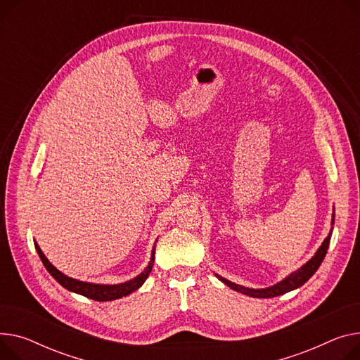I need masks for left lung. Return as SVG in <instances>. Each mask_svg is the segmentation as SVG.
<instances>
[{
  "instance_id": "left-lung-1",
  "label": "left lung",
  "mask_w": 360,
  "mask_h": 360,
  "mask_svg": "<svg viewBox=\"0 0 360 360\" xmlns=\"http://www.w3.org/2000/svg\"><path fill=\"white\" fill-rule=\"evenodd\" d=\"M334 223V212H333V220H331V224ZM331 231H333V227H331ZM331 231L330 234L326 237V240L323 242V245L320 246V249L317 250V253L311 257L305 265L302 268H300L297 272L291 274L290 276H286L283 281L278 282L276 285L274 286H269V288H263V290H252V288H245V286L242 285H237L234 282H230L221 276L217 275V278L224 282L227 286H230L231 290L237 291V292H242L245 295H249V297H253V298H272V297H278V295H282V294H286L290 292L292 290H297L300 288L301 285H304L311 276H313L316 274V271L320 268L321 262L327 253V249H328V245H330V237H331Z\"/></svg>"
}]
</instances>
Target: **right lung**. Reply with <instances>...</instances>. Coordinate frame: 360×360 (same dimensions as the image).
<instances>
[{"instance_id": "1", "label": "right lung", "mask_w": 360, "mask_h": 360, "mask_svg": "<svg viewBox=\"0 0 360 360\" xmlns=\"http://www.w3.org/2000/svg\"><path fill=\"white\" fill-rule=\"evenodd\" d=\"M34 246H36L39 257L41 259L43 265L47 269V272H49L63 286V288H66L68 291H72V292H77L79 295H84L86 298L95 300V301H112V300H118V298L126 297V295L134 292L136 290L140 288V286L143 285V282H145L146 278L149 276V274H150V271L153 268V262H155V248H153L149 265L140 275H137L136 278H133L131 281H127L124 283H118V285H98V283H89V282L77 281L74 278H69V276L63 275L62 272H59L52 265L49 260L46 259V256L43 255V252L40 250L37 243H34Z\"/></svg>"}]
</instances>
